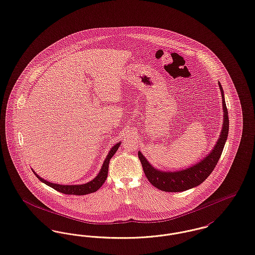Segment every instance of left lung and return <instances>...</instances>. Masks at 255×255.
I'll return each mask as SVG.
<instances>
[{"label":"left lung","mask_w":255,"mask_h":255,"mask_svg":"<svg viewBox=\"0 0 255 255\" xmlns=\"http://www.w3.org/2000/svg\"><path fill=\"white\" fill-rule=\"evenodd\" d=\"M219 87L223 97V110H224L223 128L216 145L203 160H201L197 164L192 165L186 169L177 170V171H163L150 165L149 162L145 159V157L141 154V152L138 151L137 155L142 165L144 174L150 183L157 189L164 192H169V193H176V192H183V191L190 190L192 188H195L196 186L200 185L202 182H204V180L207 179V177L216 167V165L219 162L225 147V141L227 139L228 130H229L228 112L225 104L224 90L220 82H219Z\"/></svg>","instance_id":"left-lung-1"}]
</instances>
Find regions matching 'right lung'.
Listing matches in <instances>:
<instances>
[{
  "label": "right lung",
  "mask_w": 255,
  "mask_h": 255,
  "mask_svg": "<svg viewBox=\"0 0 255 255\" xmlns=\"http://www.w3.org/2000/svg\"><path fill=\"white\" fill-rule=\"evenodd\" d=\"M121 142H118L116 145H114L112 147V149L109 151V154L106 157L104 164L102 165L99 173L97 174V176L95 178L86 183V184H82V185H60V184H55V183H51L48 182L47 180L41 178L39 175H37L33 170V173L35 174V176L40 180L41 182H43L46 185H48L49 187L53 188L54 190L60 192L62 194L65 195H88L96 192L98 189L101 188V186L104 184L107 176H108V170H109V164H110V160L112 159V157L115 155V153L118 151L120 147Z\"/></svg>",
  "instance_id": "right-lung-1"
}]
</instances>
